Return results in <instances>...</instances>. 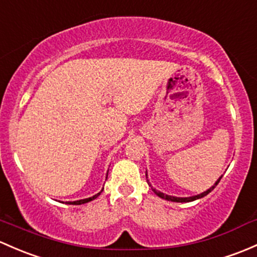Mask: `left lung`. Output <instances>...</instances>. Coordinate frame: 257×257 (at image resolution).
<instances>
[{"label":"left lung","instance_id":"obj_1","mask_svg":"<svg viewBox=\"0 0 257 257\" xmlns=\"http://www.w3.org/2000/svg\"><path fill=\"white\" fill-rule=\"evenodd\" d=\"M220 178H221V177H219V180H218L217 182L214 183V186H213V187H210L209 190H207L206 192H203V193H201V194H197V196H193V197H187V198H180V197H172V196H167V194H164V193L159 192V191H156L155 188H151V190H153L154 192H155L156 196H159V197H160V198H164V199H166V201H171V202H192V201H196V199H198V198H202V197L207 196V194L209 193V192H212V191L214 190V188H215V186H217L218 183H219Z\"/></svg>","mask_w":257,"mask_h":257}]
</instances>
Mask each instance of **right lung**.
Returning a JSON list of instances; mask_svg holds the SVG:
<instances>
[{
    "label": "right lung",
    "mask_w": 257,
    "mask_h": 257,
    "mask_svg": "<svg viewBox=\"0 0 257 257\" xmlns=\"http://www.w3.org/2000/svg\"><path fill=\"white\" fill-rule=\"evenodd\" d=\"M99 194H101V192H99V193H97V194H94L93 197H90V198L81 199V201H75V202H67V203H69V204H83V203H87V202H90V201H92V199L97 198V197H98Z\"/></svg>",
    "instance_id": "obj_1"
}]
</instances>
